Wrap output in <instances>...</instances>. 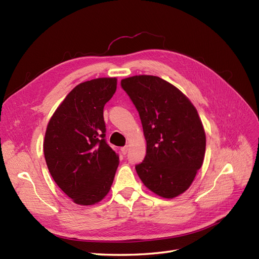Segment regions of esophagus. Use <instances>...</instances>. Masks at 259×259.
<instances>
[{"instance_id":"esophagus-1","label":"esophagus","mask_w":259,"mask_h":259,"mask_svg":"<svg viewBox=\"0 0 259 259\" xmlns=\"http://www.w3.org/2000/svg\"><path fill=\"white\" fill-rule=\"evenodd\" d=\"M121 151H122V153H123V154H126V153H127V151H128V147H127V146H124V147H122V148H121Z\"/></svg>"}]
</instances>
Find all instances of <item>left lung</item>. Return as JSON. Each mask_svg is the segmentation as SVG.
<instances>
[{"instance_id":"obj_1","label":"left lung","mask_w":259,"mask_h":259,"mask_svg":"<svg viewBox=\"0 0 259 259\" xmlns=\"http://www.w3.org/2000/svg\"><path fill=\"white\" fill-rule=\"evenodd\" d=\"M121 86L137 109L147 142L137 174L155 194L175 198L190 187L204 159L206 139L197 109L159 76L135 75Z\"/></svg>"}]
</instances>
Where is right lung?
<instances>
[{
  "label": "right lung",
  "instance_id": "obj_1",
  "mask_svg": "<svg viewBox=\"0 0 259 259\" xmlns=\"http://www.w3.org/2000/svg\"><path fill=\"white\" fill-rule=\"evenodd\" d=\"M116 90L115 77L81 83L49 122L43 144L50 173L73 202L92 205L113 183L119 155L107 144L104 107Z\"/></svg>",
  "mask_w": 259,
  "mask_h": 259
}]
</instances>
